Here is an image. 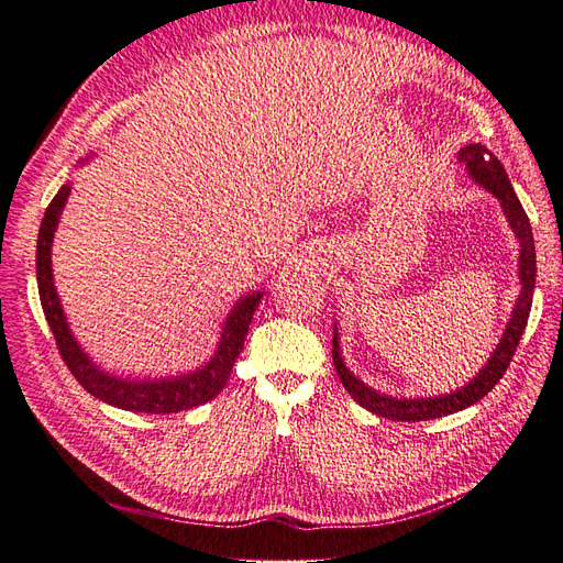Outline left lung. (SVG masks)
<instances>
[{"mask_svg": "<svg viewBox=\"0 0 563 563\" xmlns=\"http://www.w3.org/2000/svg\"><path fill=\"white\" fill-rule=\"evenodd\" d=\"M457 159L465 164L470 176L484 185L488 192L496 195L500 199V207L512 225L521 253H519V282H521V294L517 298V305L512 310V319L507 321V329L500 338L498 347L493 350L488 364L476 373L474 380H470L465 387H460L451 395H441V397H420V399H397L389 395H380V391L371 389L364 385V380L354 378V373L345 366L343 356H340V345H338V331H333V364L338 371V378L343 383V387L350 391V397L364 406L366 411L376 413L387 420H406V422H418V420H432L441 416H451L455 411H463V408L472 406L486 397L488 391L500 383L505 376V371L512 362V356L517 352L519 340L523 335L528 314H531V302H533V288H536V244H533V232L531 223H528V216L521 207V201L517 199L512 183H509L505 166L498 162V157H493L490 152L482 143H472L457 152Z\"/></svg>", "mask_w": 563, "mask_h": 563, "instance_id": "1", "label": "left lung"}]
</instances>
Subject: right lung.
Listing matches in <instances>:
<instances>
[{"mask_svg": "<svg viewBox=\"0 0 563 563\" xmlns=\"http://www.w3.org/2000/svg\"><path fill=\"white\" fill-rule=\"evenodd\" d=\"M67 195H70V185H63L58 195L51 199V203L44 211L40 236H37L40 300L65 366L70 368L77 383L87 391H91L96 399L117 408H124V411L178 413V411H187V408L211 401L218 391L225 387L236 356H240V352L244 350L249 323L253 319L255 308H258L263 294L244 296L234 305L232 312L225 319V327H223V333H220V343L216 354L211 356V362L207 366L197 368L195 373H185V376L164 378V380H150V378L131 380V378L110 376L108 371L96 366L77 345V340L65 321V312L60 308V300L54 286V272H51V244H54V232L58 228L60 211L65 207Z\"/></svg>", "mask_w": 563, "mask_h": 563, "instance_id": "add662e5", "label": "right lung"}]
</instances>
